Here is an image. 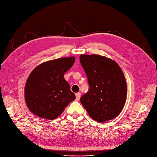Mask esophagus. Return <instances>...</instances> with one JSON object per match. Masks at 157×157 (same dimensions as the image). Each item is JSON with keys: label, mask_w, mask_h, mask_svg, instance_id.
Instances as JSON below:
<instances>
[{"label": "esophagus", "mask_w": 157, "mask_h": 157, "mask_svg": "<svg viewBox=\"0 0 157 157\" xmlns=\"http://www.w3.org/2000/svg\"><path fill=\"white\" fill-rule=\"evenodd\" d=\"M80 98H81V93H76V100L79 101Z\"/></svg>", "instance_id": "1"}]
</instances>
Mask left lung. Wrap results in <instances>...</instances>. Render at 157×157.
<instances>
[{
  "label": "left lung",
  "mask_w": 157,
  "mask_h": 157,
  "mask_svg": "<svg viewBox=\"0 0 157 157\" xmlns=\"http://www.w3.org/2000/svg\"><path fill=\"white\" fill-rule=\"evenodd\" d=\"M80 62L87 77L90 90L81 98L92 119L105 122L122 111L127 98V84L123 71L111 59L98 54H81Z\"/></svg>",
  "instance_id": "obj_1"
}]
</instances>
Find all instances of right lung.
Segmentation results:
<instances>
[{"instance_id": "obj_1", "label": "right lung", "mask_w": 157, "mask_h": 157, "mask_svg": "<svg viewBox=\"0 0 157 157\" xmlns=\"http://www.w3.org/2000/svg\"><path fill=\"white\" fill-rule=\"evenodd\" d=\"M75 62V57L48 60L36 66L25 86V100L29 110L48 120L59 117L76 98L64 74Z\"/></svg>"}]
</instances>
